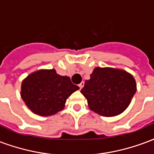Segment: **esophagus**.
<instances>
[{"instance_id": "esophagus-1", "label": "esophagus", "mask_w": 154, "mask_h": 154, "mask_svg": "<svg viewBox=\"0 0 154 154\" xmlns=\"http://www.w3.org/2000/svg\"><path fill=\"white\" fill-rule=\"evenodd\" d=\"M78 86H79V88H80V90H82V87L84 86V82H82L78 85Z\"/></svg>"}]
</instances>
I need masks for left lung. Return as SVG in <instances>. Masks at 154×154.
<instances>
[{"label": "left lung", "mask_w": 154, "mask_h": 154, "mask_svg": "<svg viewBox=\"0 0 154 154\" xmlns=\"http://www.w3.org/2000/svg\"><path fill=\"white\" fill-rule=\"evenodd\" d=\"M81 92L92 111L104 117H113L128 107L136 92V83L126 71L95 68Z\"/></svg>", "instance_id": "8db88e82"}]
</instances>
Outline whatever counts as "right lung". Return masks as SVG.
<instances>
[{"instance_id":"add662e5","label":"right lung","mask_w":154,"mask_h":154,"mask_svg":"<svg viewBox=\"0 0 154 154\" xmlns=\"http://www.w3.org/2000/svg\"><path fill=\"white\" fill-rule=\"evenodd\" d=\"M78 89L70 77L60 76L54 69L40 70L23 80L21 97L34 113L47 117L62 110L67 99Z\"/></svg>"}]
</instances>
